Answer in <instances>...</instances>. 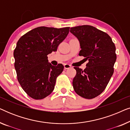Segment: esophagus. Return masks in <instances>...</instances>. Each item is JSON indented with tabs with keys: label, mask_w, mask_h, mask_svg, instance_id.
<instances>
[{
	"label": "esophagus",
	"mask_w": 130,
	"mask_h": 130,
	"mask_svg": "<svg viewBox=\"0 0 130 130\" xmlns=\"http://www.w3.org/2000/svg\"><path fill=\"white\" fill-rule=\"evenodd\" d=\"M64 67L65 69H70L72 66H71L70 64H65L64 65Z\"/></svg>",
	"instance_id": "esophagus-1"
}]
</instances>
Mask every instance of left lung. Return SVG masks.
Here are the masks:
<instances>
[{
	"label": "left lung",
	"instance_id": "8db88e82",
	"mask_svg": "<svg viewBox=\"0 0 130 130\" xmlns=\"http://www.w3.org/2000/svg\"><path fill=\"white\" fill-rule=\"evenodd\" d=\"M70 31L80 42L79 55L89 61L83 70L74 67L76 74L73 86L77 95L93 99L105 89L113 73L115 45L109 35L94 26H77L71 28Z\"/></svg>",
	"mask_w": 130,
	"mask_h": 130
}]
</instances>
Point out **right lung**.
Masks as SVG:
<instances>
[{
  "mask_svg": "<svg viewBox=\"0 0 130 130\" xmlns=\"http://www.w3.org/2000/svg\"><path fill=\"white\" fill-rule=\"evenodd\" d=\"M69 29L40 26L22 35L18 41L13 52L17 79L32 98L44 99L54 90L57 77L64 66L61 64L51 65L47 55L57 51Z\"/></svg>",
  "mask_w": 130,
  "mask_h": 130,
  "instance_id": "right-lung-1",
  "label": "right lung"
}]
</instances>
